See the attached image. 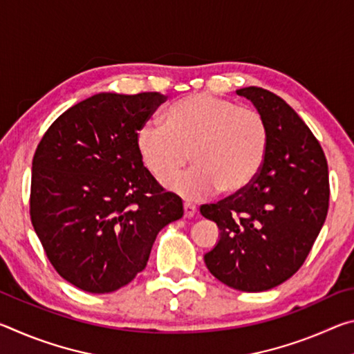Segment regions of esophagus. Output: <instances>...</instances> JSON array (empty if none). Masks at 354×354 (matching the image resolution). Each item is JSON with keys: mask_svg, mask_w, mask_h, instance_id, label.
Returning a JSON list of instances; mask_svg holds the SVG:
<instances>
[{"mask_svg": "<svg viewBox=\"0 0 354 354\" xmlns=\"http://www.w3.org/2000/svg\"><path fill=\"white\" fill-rule=\"evenodd\" d=\"M195 214H196V206L192 205V203H189V201H185L184 203V217L190 218V217H194Z\"/></svg>", "mask_w": 354, "mask_h": 354, "instance_id": "esophagus-1", "label": "esophagus"}]
</instances>
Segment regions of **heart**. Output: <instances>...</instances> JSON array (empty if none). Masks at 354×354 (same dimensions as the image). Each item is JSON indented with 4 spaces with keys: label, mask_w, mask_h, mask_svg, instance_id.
<instances>
[{
    "label": "heart",
    "mask_w": 354,
    "mask_h": 354,
    "mask_svg": "<svg viewBox=\"0 0 354 354\" xmlns=\"http://www.w3.org/2000/svg\"><path fill=\"white\" fill-rule=\"evenodd\" d=\"M270 133L254 109L211 93L189 95L169 107L164 124L147 120L136 145L143 165L162 181L188 162L196 165L165 185L184 196L207 195L217 187L237 194L254 181L266 162Z\"/></svg>",
    "instance_id": "1"
}]
</instances>
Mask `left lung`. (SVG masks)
Wrapping results in <instances>:
<instances>
[{
  "instance_id": "1",
  "label": "left lung",
  "mask_w": 354,
  "mask_h": 354,
  "mask_svg": "<svg viewBox=\"0 0 354 354\" xmlns=\"http://www.w3.org/2000/svg\"><path fill=\"white\" fill-rule=\"evenodd\" d=\"M237 95L266 118L270 142L262 170L247 189L200 207L220 230L205 262L232 289L263 292L306 261L328 214V164L319 140L283 98L254 86Z\"/></svg>"
}]
</instances>
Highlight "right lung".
Segmentation results:
<instances>
[{
    "instance_id": "1",
    "label": "right lung",
    "mask_w": 354,
    "mask_h": 354,
    "mask_svg": "<svg viewBox=\"0 0 354 354\" xmlns=\"http://www.w3.org/2000/svg\"><path fill=\"white\" fill-rule=\"evenodd\" d=\"M165 95L97 93L71 106L32 159L29 212L48 259L91 293L127 286L147 267L156 236L183 217L137 151V131Z\"/></svg>"
}]
</instances>
